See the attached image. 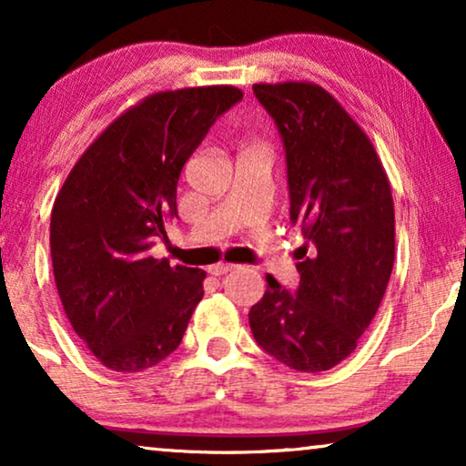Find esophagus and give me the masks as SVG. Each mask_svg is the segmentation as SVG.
<instances>
[{"label":"esophagus","instance_id":"1","mask_svg":"<svg viewBox=\"0 0 466 466\" xmlns=\"http://www.w3.org/2000/svg\"><path fill=\"white\" fill-rule=\"evenodd\" d=\"M235 269V265H231V263H218V265H212L209 267V273H212V276H225V273H228V271H233Z\"/></svg>","mask_w":466,"mask_h":466}]
</instances>
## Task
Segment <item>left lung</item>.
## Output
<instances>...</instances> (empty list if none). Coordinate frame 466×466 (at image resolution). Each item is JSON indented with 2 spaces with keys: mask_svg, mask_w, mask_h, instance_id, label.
<instances>
[{
  "mask_svg": "<svg viewBox=\"0 0 466 466\" xmlns=\"http://www.w3.org/2000/svg\"><path fill=\"white\" fill-rule=\"evenodd\" d=\"M286 152L290 220L301 227L295 292L267 276L250 329L295 371H329L356 350L394 265V203L371 139L311 82L254 85Z\"/></svg>",
  "mask_w": 466,
  "mask_h": 466,
  "instance_id": "1",
  "label": "left lung"
}]
</instances>
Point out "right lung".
Listing matches in <instances>:
<instances>
[{"instance_id":"obj_1","label":"right lung","mask_w":466,"mask_h":466,"mask_svg":"<svg viewBox=\"0 0 466 466\" xmlns=\"http://www.w3.org/2000/svg\"><path fill=\"white\" fill-rule=\"evenodd\" d=\"M241 97L235 86L150 95L88 146L56 195V290L76 335L112 371H144L180 346L206 271L148 250L177 216L184 163Z\"/></svg>"}]
</instances>
